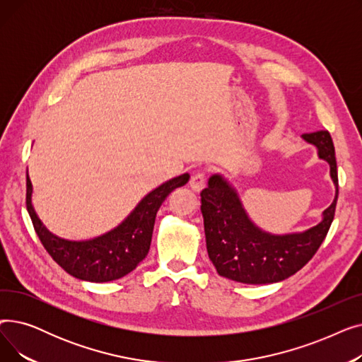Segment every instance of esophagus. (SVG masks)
Here are the masks:
<instances>
[{"label":"esophagus","mask_w":362,"mask_h":362,"mask_svg":"<svg viewBox=\"0 0 362 362\" xmlns=\"http://www.w3.org/2000/svg\"><path fill=\"white\" fill-rule=\"evenodd\" d=\"M189 185H191V187L194 189L195 192H199L205 185V173H204V171L202 170L195 171V173L191 176V180H189Z\"/></svg>","instance_id":"obj_1"}]
</instances>
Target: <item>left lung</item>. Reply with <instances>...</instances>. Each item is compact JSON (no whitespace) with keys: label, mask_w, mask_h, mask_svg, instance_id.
Instances as JSON below:
<instances>
[{"label":"left lung","mask_w":362,"mask_h":362,"mask_svg":"<svg viewBox=\"0 0 362 362\" xmlns=\"http://www.w3.org/2000/svg\"><path fill=\"white\" fill-rule=\"evenodd\" d=\"M302 139L318 149L330 164L336 197L322 220L302 233L272 235L262 232L245 213L235 189L220 175H213L201 192V211L208 257L217 273L248 284L276 283L299 272L326 239L336 211L339 194L334 145L327 130L303 133Z\"/></svg>","instance_id":"1"}]
</instances>
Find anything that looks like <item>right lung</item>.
Wrapping results in <instances>:
<instances>
[{"label": "right lung", "mask_w": 362, "mask_h": 362, "mask_svg": "<svg viewBox=\"0 0 362 362\" xmlns=\"http://www.w3.org/2000/svg\"><path fill=\"white\" fill-rule=\"evenodd\" d=\"M185 173L149 192L116 229L90 240L73 242L49 233L32 206V183L26 171V206L35 232L47 252L63 270L76 279L104 283L117 280L148 255L158 208L173 189L186 185Z\"/></svg>", "instance_id": "right-lung-1"}]
</instances>
